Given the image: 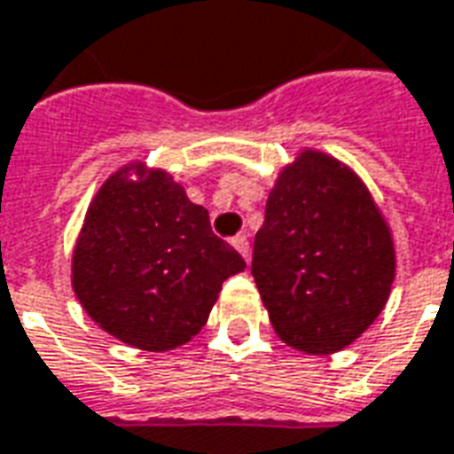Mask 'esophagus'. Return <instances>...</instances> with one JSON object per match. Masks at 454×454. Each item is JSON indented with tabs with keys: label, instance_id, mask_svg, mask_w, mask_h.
Returning a JSON list of instances; mask_svg holds the SVG:
<instances>
[{
	"label": "esophagus",
	"instance_id": "obj_1",
	"mask_svg": "<svg viewBox=\"0 0 454 454\" xmlns=\"http://www.w3.org/2000/svg\"><path fill=\"white\" fill-rule=\"evenodd\" d=\"M232 247L242 254L244 259H249V239H247V234H237L232 239Z\"/></svg>",
	"mask_w": 454,
	"mask_h": 454
}]
</instances>
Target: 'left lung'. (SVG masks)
I'll use <instances>...</instances> for the list:
<instances>
[{"mask_svg":"<svg viewBox=\"0 0 454 454\" xmlns=\"http://www.w3.org/2000/svg\"><path fill=\"white\" fill-rule=\"evenodd\" d=\"M252 276L286 345L335 355L387 305L396 278L394 234L355 170L303 149L269 192Z\"/></svg>","mask_w":454,"mask_h":454,"instance_id":"left-lung-1","label":"left lung"}]
</instances>
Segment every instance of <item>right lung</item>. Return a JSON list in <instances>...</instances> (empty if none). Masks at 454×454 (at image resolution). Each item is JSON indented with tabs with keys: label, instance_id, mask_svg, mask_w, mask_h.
I'll list each match as a JSON object with an SVG mask.
<instances>
[{
	"label": "right lung",
	"instance_id": "right-lung-1",
	"mask_svg": "<svg viewBox=\"0 0 454 454\" xmlns=\"http://www.w3.org/2000/svg\"><path fill=\"white\" fill-rule=\"evenodd\" d=\"M244 269L168 170L131 160L90 202L70 284L105 333L137 349L168 352L200 333L222 284Z\"/></svg>",
	"mask_w": 454,
	"mask_h": 454
}]
</instances>
